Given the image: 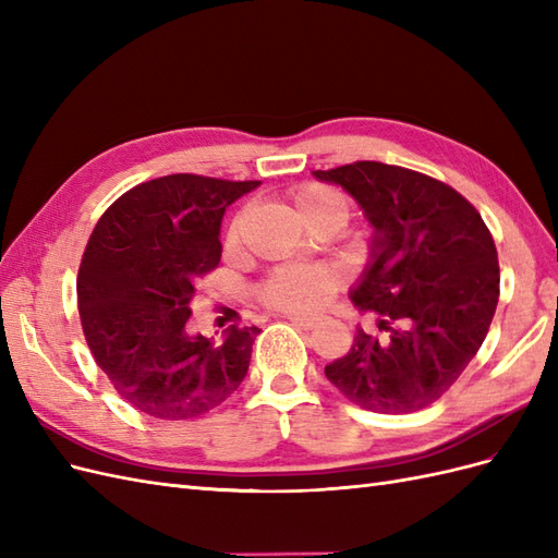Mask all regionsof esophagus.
Listing matches in <instances>:
<instances>
[{
    "instance_id": "esophagus-1",
    "label": "esophagus",
    "mask_w": 558,
    "mask_h": 558,
    "mask_svg": "<svg viewBox=\"0 0 558 558\" xmlns=\"http://www.w3.org/2000/svg\"><path fill=\"white\" fill-rule=\"evenodd\" d=\"M286 318H289L293 326H300V328H305V330L314 328V326L318 324V320H320L318 316H302V314H289Z\"/></svg>"
}]
</instances>
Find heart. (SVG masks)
Here are the masks:
<instances>
[{
  "label": "heart",
  "instance_id": "1",
  "mask_svg": "<svg viewBox=\"0 0 558 558\" xmlns=\"http://www.w3.org/2000/svg\"><path fill=\"white\" fill-rule=\"evenodd\" d=\"M293 207L310 230H340L349 221V199L330 185L307 183L293 193ZM248 209L234 218L228 244L238 248L242 244V232ZM344 283V275L337 267L326 265H283L277 267L263 283L260 295L277 310L283 312H314L324 307Z\"/></svg>",
  "mask_w": 558,
  "mask_h": 558
}]
</instances>
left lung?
Returning <instances> with one entry per match:
<instances>
[{
	"label": "left lung",
	"mask_w": 558,
	"mask_h": 558,
	"mask_svg": "<svg viewBox=\"0 0 558 558\" xmlns=\"http://www.w3.org/2000/svg\"><path fill=\"white\" fill-rule=\"evenodd\" d=\"M340 185L373 226L369 258L349 298L375 312L326 377L359 408L408 414L433 404L475 359L500 293L492 232L447 183L361 160L312 172Z\"/></svg>",
	"instance_id": "8db88e82"
}]
</instances>
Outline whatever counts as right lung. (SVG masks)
I'll list each match as a JSON object with an SVG mask.
<instances>
[{"instance_id": "add662e5", "label": "right lung", "mask_w": 558, "mask_h": 558, "mask_svg": "<svg viewBox=\"0 0 558 558\" xmlns=\"http://www.w3.org/2000/svg\"><path fill=\"white\" fill-rule=\"evenodd\" d=\"M260 181L170 174L134 185L99 218L76 293L99 369L140 412L181 421L218 408L246 377L256 326L191 330L197 281L221 260V221Z\"/></svg>"}]
</instances>
